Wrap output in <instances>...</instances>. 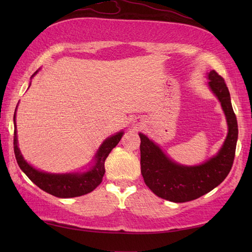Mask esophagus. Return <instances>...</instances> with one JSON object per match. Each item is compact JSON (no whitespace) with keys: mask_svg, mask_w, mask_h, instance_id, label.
Returning <instances> with one entry per match:
<instances>
[{"mask_svg":"<svg viewBox=\"0 0 252 252\" xmlns=\"http://www.w3.org/2000/svg\"><path fill=\"white\" fill-rule=\"evenodd\" d=\"M142 125V122L140 119H135L134 121H133V126L134 127H140Z\"/></svg>","mask_w":252,"mask_h":252,"instance_id":"34e87169","label":"esophagus"}]
</instances>
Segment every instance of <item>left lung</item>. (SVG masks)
Listing matches in <instances>:
<instances>
[{
    "label": "left lung",
    "mask_w": 252,
    "mask_h": 252,
    "mask_svg": "<svg viewBox=\"0 0 252 252\" xmlns=\"http://www.w3.org/2000/svg\"><path fill=\"white\" fill-rule=\"evenodd\" d=\"M208 87L220 100L228 132L220 151L198 165H183L170 159L156 143L140 133L141 172L155 195L173 202H186L207 194L225 180L232 169L238 138V126L231 95L224 79L211 70Z\"/></svg>",
    "instance_id": "8db88e82"
}]
</instances>
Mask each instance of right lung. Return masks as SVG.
<instances>
[{"instance_id": "obj_1", "label": "right lung", "mask_w": 252, "mask_h": 252, "mask_svg": "<svg viewBox=\"0 0 252 252\" xmlns=\"http://www.w3.org/2000/svg\"><path fill=\"white\" fill-rule=\"evenodd\" d=\"M36 72H34V74ZM14 153L19 168L42 190L58 198L78 197L89 194V192L94 190L103 180V176L105 174L106 158L108 157L112 148L116 147L117 144L120 142L123 135V131H120L114 135L107 137L101 143L97 152H96L93 158V164L84 172L49 173L32 167L30 163L26 161L23 155H21L18 147L17 129H16V110L14 114Z\"/></svg>"}]
</instances>
